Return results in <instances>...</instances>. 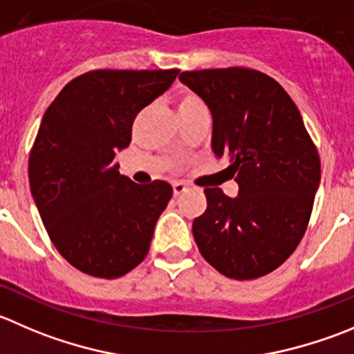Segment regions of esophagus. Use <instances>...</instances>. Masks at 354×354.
I'll list each match as a JSON object with an SVG mask.
<instances>
[{
    "label": "esophagus",
    "instance_id": "34e87169",
    "mask_svg": "<svg viewBox=\"0 0 354 354\" xmlns=\"http://www.w3.org/2000/svg\"><path fill=\"white\" fill-rule=\"evenodd\" d=\"M187 190H188L187 185L180 183V181H176V183L173 185V192H174V195H176V197H180V195H183Z\"/></svg>",
    "mask_w": 354,
    "mask_h": 354
}]
</instances>
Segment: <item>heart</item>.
I'll return each instance as SVG.
<instances>
[{
  "label": "heart",
  "mask_w": 354,
  "mask_h": 354,
  "mask_svg": "<svg viewBox=\"0 0 354 354\" xmlns=\"http://www.w3.org/2000/svg\"><path fill=\"white\" fill-rule=\"evenodd\" d=\"M176 105H178V112H180V118L181 115H187V114H192V112H197V111H202V109H205L202 98L198 97V95L192 93V91H181V93L178 95Z\"/></svg>",
  "instance_id": "b5f03b06"
}]
</instances>
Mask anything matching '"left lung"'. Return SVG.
<instances>
[{
    "label": "left lung",
    "mask_w": 354,
    "mask_h": 354,
    "mask_svg": "<svg viewBox=\"0 0 354 354\" xmlns=\"http://www.w3.org/2000/svg\"><path fill=\"white\" fill-rule=\"evenodd\" d=\"M212 115V152L226 157L239 195L205 188L207 209L194 219L202 257L228 279L277 270L308 228L320 185V157L299 109L282 86L254 68L181 72Z\"/></svg>",
    "instance_id": "obj_1"
}]
</instances>
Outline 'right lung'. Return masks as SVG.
Listing matches in <instances>:
<instances>
[{
  "mask_svg": "<svg viewBox=\"0 0 354 354\" xmlns=\"http://www.w3.org/2000/svg\"><path fill=\"white\" fill-rule=\"evenodd\" d=\"M178 72H86L44 112L29 156L30 194L53 245L86 275L118 279L149 252L173 187L133 183L114 159L131 142L140 111Z\"/></svg>",
  "mask_w": 354,
  "mask_h": 354,
  "instance_id": "obj_1",
  "label": "right lung"
}]
</instances>
